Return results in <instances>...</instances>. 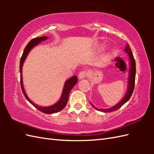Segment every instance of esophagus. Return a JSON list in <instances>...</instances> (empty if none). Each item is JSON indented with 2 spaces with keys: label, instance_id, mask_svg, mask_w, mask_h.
<instances>
[{
  "label": "esophagus",
  "instance_id": "esophagus-1",
  "mask_svg": "<svg viewBox=\"0 0 154 154\" xmlns=\"http://www.w3.org/2000/svg\"><path fill=\"white\" fill-rule=\"evenodd\" d=\"M87 76V73L86 71H81L79 73V79H83L85 77Z\"/></svg>",
  "mask_w": 154,
  "mask_h": 154
}]
</instances>
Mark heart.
<instances>
[{
    "instance_id": "1",
    "label": "heart",
    "mask_w": 154,
    "mask_h": 154,
    "mask_svg": "<svg viewBox=\"0 0 154 154\" xmlns=\"http://www.w3.org/2000/svg\"><path fill=\"white\" fill-rule=\"evenodd\" d=\"M104 44L100 45V48H104Z\"/></svg>"
}]
</instances>
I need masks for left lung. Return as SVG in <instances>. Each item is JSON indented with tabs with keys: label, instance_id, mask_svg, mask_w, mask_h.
Segmentation results:
<instances>
[{
	"label": "left lung",
	"instance_id": "1",
	"mask_svg": "<svg viewBox=\"0 0 154 154\" xmlns=\"http://www.w3.org/2000/svg\"><path fill=\"white\" fill-rule=\"evenodd\" d=\"M124 51L127 54L128 56L129 57L130 61V69H129V75H128V88L127 91L125 94V95L122 98V99L121 100L120 102L116 104L115 106H113L112 107L109 108V109H98V108L94 106L93 104L90 103L91 105L92 106L94 109H95L97 110L101 111L103 112H110L115 111L122 106L123 104H125L127 101H128L130 98L131 97L132 94L133 93L134 89V85H135V77H136V61L134 58L133 56V54L132 52L131 49L128 44H127L125 49Z\"/></svg>",
	"mask_w": 154,
	"mask_h": 154
}]
</instances>
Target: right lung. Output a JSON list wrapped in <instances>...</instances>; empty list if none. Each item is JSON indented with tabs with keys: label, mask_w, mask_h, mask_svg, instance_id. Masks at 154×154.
<instances>
[{
	"label": "right lung",
	"mask_w": 154,
	"mask_h": 154,
	"mask_svg": "<svg viewBox=\"0 0 154 154\" xmlns=\"http://www.w3.org/2000/svg\"><path fill=\"white\" fill-rule=\"evenodd\" d=\"M47 36H43V37H40V38H34L29 42L27 44L26 46L24 51H23V54L22 55V57L20 59V85H21V89L22 91V93L24 94V97H26L29 102H30L32 105L34 107L36 108L38 110H39L41 112H44L45 114H52V113H55L57 112H60L61 110L64 109V107L66 106L67 103L68 99H69V95L70 91H71L72 88H73L76 83H77L78 79L77 76H73L71 77L69 79H67L65 82L64 86L63 88V91H62V94L61 95V97L60 100H59L56 103L51 106H41L37 105L34 103L32 102V101L29 99L28 95L26 93V91L24 90V85H23V81H22V67L23 64H24L25 60L26 59L28 54L30 53V51L32 48H34L35 46H36L37 45L42 42V41H45L48 40Z\"/></svg>",
	"instance_id": "add662e5"
}]
</instances>
